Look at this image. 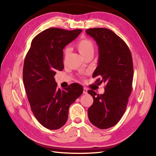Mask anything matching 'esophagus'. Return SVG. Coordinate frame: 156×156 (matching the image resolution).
I'll use <instances>...</instances> for the list:
<instances>
[{"mask_svg":"<svg viewBox=\"0 0 156 156\" xmlns=\"http://www.w3.org/2000/svg\"><path fill=\"white\" fill-rule=\"evenodd\" d=\"M83 94H87V89L86 88V87H83Z\"/></svg>","mask_w":156,"mask_h":156,"instance_id":"1","label":"esophagus"}]
</instances>
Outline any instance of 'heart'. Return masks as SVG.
I'll return each instance as SVG.
<instances>
[{"instance_id": "1", "label": "heart", "mask_w": 156, "mask_h": 156, "mask_svg": "<svg viewBox=\"0 0 156 156\" xmlns=\"http://www.w3.org/2000/svg\"><path fill=\"white\" fill-rule=\"evenodd\" d=\"M75 46L76 47L79 53H80L83 58L90 54H94V44L91 39L87 37H83L81 38L76 43ZM68 53H69L68 49H65L64 51L65 57L67 55Z\"/></svg>"}]
</instances>
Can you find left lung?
Listing matches in <instances>:
<instances>
[{"label":"left lung","mask_w":156,"mask_h":156,"mask_svg":"<svg viewBox=\"0 0 156 156\" xmlns=\"http://www.w3.org/2000/svg\"><path fill=\"white\" fill-rule=\"evenodd\" d=\"M96 41L99 49L98 65L93 74L95 83H105V92H87L94 103L87 111L92 125L101 129L115 126L125 113L133 90V63L129 47L111 30L96 27L86 30Z\"/></svg>","instance_id":"1"}]
</instances>
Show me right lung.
Here are the masks:
<instances>
[{"label":"right lung","instance_id":"1","mask_svg":"<svg viewBox=\"0 0 156 156\" xmlns=\"http://www.w3.org/2000/svg\"><path fill=\"white\" fill-rule=\"evenodd\" d=\"M82 30L72 31L51 27L31 41L23 68V80L31 109L42 126L57 130L65 125L69 109L83 93V87L71 83L57 89L55 75L64 69L63 49L76 38Z\"/></svg>","mask_w":156,"mask_h":156}]
</instances>
